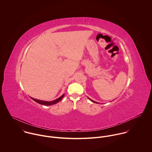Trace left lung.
Segmentation results:
<instances>
[{"label":"left lung","instance_id":"obj_1","mask_svg":"<svg viewBox=\"0 0 152 152\" xmlns=\"http://www.w3.org/2000/svg\"><path fill=\"white\" fill-rule=\"evenodd\" d=\"M88 99H89V98H88ZM90 99V100H91V101H93V102H96V103H98V102H96V101H93V100H91V99Z\"/></svg>","mask_w":152,"mask_h":152}]
</instances>
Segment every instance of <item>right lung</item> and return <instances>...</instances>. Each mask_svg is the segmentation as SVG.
<instances>
[{"label": "right lung", "mask_w": 152, "mask_h": 152, "mask_svg": "<svg viewBox=\"0 0 152 152\" xmlns=\"http://www.w3.org/2000/svg\"><path fill=\"white\" fill-rule=\"evenodd\" d=\"M64 96V94H63L62 96H61L59 98H58V99L54 100V101H41V100H37V99H33V98H31L33 100H34L35 101H36L37 102L40 104H42V105H51L52 104H55L57 102H58L59 101H60Z\"/></svg>", "instance_id": "add662e5"}]
</instances>
